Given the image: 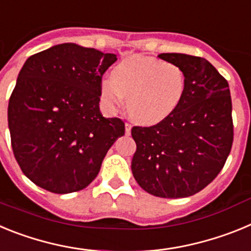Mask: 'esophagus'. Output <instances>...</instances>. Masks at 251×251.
<instances>
[{
    "label": "esophagus",
    "instance_id": "1",
    "mask_svg": "<svg viewBox=\"0 0 251 251\" xmlns=\"http://www.w3.org/2000/svg\"><path fill=\"white\" fill-rule=\"evenodd\" d=\"M130 129H132V126L128 123H126V134H127V136H129L130 134Z\"/></svg>",
    "mask_w": 251,
    "mask_h": 251
}]
</instances>
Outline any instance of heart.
<instances>
[{"instance_id": "1", "label": "heart", "mask_w": 251, "mask_h": 251, "mask_svg": "<svg viewBox=\"0 0 251 251\" xmlns=\"http://www.w3.org/2000/svg\"><path fill=\"white\" fill-rule=\"evenodd\" d=\"M186 92V75L179 66L152 56H130L115 66L113 76L100 83L104 108L115 112L127 99L130 118L146 126L170 117Z\"/></svg>"}]
</instances>
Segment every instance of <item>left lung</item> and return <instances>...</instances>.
Wrapping results in <instances>:
<instances>
[{
  "mask_svg": "<svg viewBox=\"0 0 251 251\" xmlns=\"http://www.w3.org/2000/svg\"><path fill=\"white\" fill-rule=\"evenodd\" d=\"M158 57L182 69L186 92L170 117L152 127L132 128L137 145L132 172L153 196H192L212 182L231 150L229 84L203 57L178 52Z\"/></svg>",
  "mask_w": 251,
  "mask_h": 251,
  "instance_id": "8db88e82",
  "label": "left lung"
}]
</instances>
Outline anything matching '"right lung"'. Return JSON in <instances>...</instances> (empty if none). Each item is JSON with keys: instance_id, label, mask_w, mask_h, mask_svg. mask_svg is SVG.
I'll use <instances>...</instances> for the list:
<instances>
[{"instance_id": "1", "label": "right lung", "mask_w": 251, "mask_h": 251, "mask_svg": "<svg viewBox=\"0 0 251 251\" xmlns=\"http://www.w3.org/2000/svg\"><path fill=\"white\" fill-rule=\"evenodd\" d=\"M117 61L73 43L32 55L8 101V129L22 172L54 194L83 190L98 176L124 123L99 109L101 76Z\"/></svg>"}]
</instances>
